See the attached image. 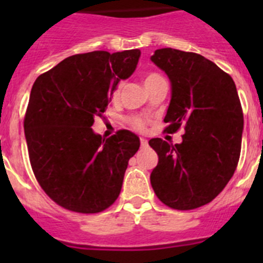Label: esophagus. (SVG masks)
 Returning <instances> with one entry per match:
<instances>
[{
    "instance_id": "1",
    "label": "esophagus",
    "mask_w": 263,
    "mask_h": 263,
    "mask_svg": "<svg viewBox=\"0 0 263 263\" xmlns=\"http://www.w3.org/2000/svg\"><path fill=\"white\" fill-rule=\"evenodd\" d=\"M140 144H141V147L142 148H145V147H147L148 142H147L146 139H140Z\"/></svg>"
}]
</instances>
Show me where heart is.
<instances>
[{"mask_svg": "<svg viewBox=\"0 0 263 263\" xmlns=\"http://www.w3.org/2000/svg\"><path fill=\"white\" fill-rule=\"evenodd\" d=\"M156 78H160V76L156 75V73H150V75H147L146 78H145V84L148 81L154 80V79ZM118 94H119V87H116L115 91H113V98L118 97ZM127 122H128L129 126H131L134 129H136V131H145V128H146V122H145L144 118H141V117L139 116L128 117V118H127Z\"/></svg>", "mask_w": 263, "mask_h": 263, "instance_id": "obj_1", "label": "heart"}]
</instances>
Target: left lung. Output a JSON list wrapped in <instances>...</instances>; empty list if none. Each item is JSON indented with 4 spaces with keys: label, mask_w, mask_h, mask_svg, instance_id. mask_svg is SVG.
<instances>
[{
    "label": "left lung",
    "mask_w": 263,
    "mask_h": 263,
    "mask_svg": "<svg viewBox=\"0 0 263 263\" xmlns=\"http://www.w3.org/2000/svg\"><path fill=\"white\" fill-rule=\"evenodd\" d=\"M151 61L168 75L172 98L166 132L184 128L181 144L151 139L159 156L150 182L159 200L176 210L211 202L237 169L243 112L233 79L203 55L156 49Z\"/></svg>",
    "instance_id": "1"
}]
</instances>
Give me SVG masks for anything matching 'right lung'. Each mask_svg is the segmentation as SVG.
I'll return each mask as SVG.
<instances>
[{"instance_id": "obj_1", "label": "right lung", "mask_w": 263, "mask_h": 263, "mask_svg": "<svg viewBox=\"0 0 263 263\" xmlns=\"http://www.w3.org/2000/svg\"><path fill=\"white\" fill-rule=\"evenodd\" d=\"M140 55V49L71 55L31 87L24 119L31 168L44 192L67 210L100 213L118 198L140 139L121 129L105 140L91 126Z\"/></svg>"}]
</instances>
